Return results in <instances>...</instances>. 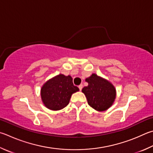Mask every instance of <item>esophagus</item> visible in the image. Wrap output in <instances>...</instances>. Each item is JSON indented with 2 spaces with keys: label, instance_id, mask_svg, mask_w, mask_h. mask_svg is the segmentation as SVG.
Segmentation results:
<instances>
[{
  "label": "esophagus",
  "instance_id": "34e87169",
  "mask_svg": "<svg viewBox=\"0 0 153 153\" xmlns=\"http://www.w3.org/2000/svg\"><path fill=\"white\" fill-rule=\"evenodd\" d=\"M78 88H79V90L81 91V90H82V88H83V85L80 84V85L78 86Z\"/></svg>",
  "mask_w": 153,
  "mask_h": 153
}]
</instances>
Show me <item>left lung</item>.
<instances>
[{"label": "left lung", "instance_id": "8db88e82", "mask_svg": "<svg viewBox=\"0 0 153 153\" xmlns=\"http://www.w3.org/2000/svg\"><path fill=\"white\" fill-rule=\"evenodd\" d=\"M88 85L83 88L88 103L94 110L103 112L112 106L116 97V90L108 80L92 74L85 79Z\"/></svg>", "mask_w": 153, "mask_h": 153}]
</instances>
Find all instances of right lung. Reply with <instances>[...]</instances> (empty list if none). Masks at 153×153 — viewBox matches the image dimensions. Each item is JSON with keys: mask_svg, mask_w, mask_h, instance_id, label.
Segmentation results:
<instances>
[{"mask_svg": "<svg viewBox=\"0 0 153 153\" xmlns=\"http://www.w3.org/2000/svg\"><path fill=\"white\" fill-rule=\"evenodd\" d=\"M79 90L73 84L70 76L60 74L48 80L41 88L44 105L51 110H60L68 105L71 95Z\"/></svg>", "mask_w": 153, "mask_h": 153, "instance_id": "right-lung-1", "label": "right lung"}]
</instances>
